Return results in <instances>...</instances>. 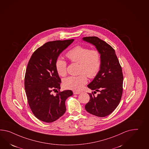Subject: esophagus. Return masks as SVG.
<instances>
[{
  "label": "esophagus",
  "mask_w": 149,
  "mask_h": 149,
  "mask_svg": "<svg viewBox=\"0 0 149 149\" xmlns=\"http://www.w3.org/2000/svg\"><path fill=\"white\" fill-rule=\"evenodd\" d=\"M73 92V94H74V95H78V94H79L80 93V92L74 91Z\"/></svg>",
  "instance_id": "34e87169"
}]
</instances>
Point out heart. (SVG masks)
Returning <instances> with one entry per match:
<instances>
[{
	"label": "heart",
	"instance_id": "b5f03b06",
	"mask_svg": "<svg viewBox=\"0 0 149 149\" xmlns=\"http://www.w3.org/2000/svg\"><path fill=\"white\" fill-rule=\"evenodd\" d=\"M69 61L78 64V76H69L63 80L64 88L79 91L87 83L88 78H94L98 75L102 66L101 54L97 49L77 45L66 54ZM56 70L61 76H65L68 72L67 61L58 58L55 62Z\"/></svg>",
	"mask_w": 149,
	"mask_h": 149
}]
</instances>
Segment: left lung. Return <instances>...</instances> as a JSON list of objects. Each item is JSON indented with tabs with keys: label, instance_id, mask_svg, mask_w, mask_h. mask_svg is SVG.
Returning a JSON list of instances; mask_svg holds the SVG:
<instances>
[{
	"label": "left lung",
	"instance_id": "obj_1",
	"mask_svg": "<svg viewBox=\"0 0 149 149\" xmlns=\"http://www.w3.org/2000/svg\"><path fill=\"white\" fill-rule=\"evenodd\" d=\"M83 40L93 44L101 54L102 66L98 75L88 88L94 90L89 93L90 99L85 106L92 115L104 117L111 114L118 107L123 94V74L115 50L97 37H85Z\"/></svg>",
	"mask_w": 149,
	"mask_h": 149
}]
</instances>
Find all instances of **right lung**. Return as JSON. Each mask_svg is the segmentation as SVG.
Listing matches in <instances>:
<instances>
[{
  "label": "right lung",
  "mask_w": 149,
  "mask_h": 149,
  "mask_svg": "<svg viewBox=\"0 0 149 149\" xmlns=\"http://www.w3.org/2000/svg\"><path fill=\"white\" fill-rule=\"evenodd\" d=\"M73 40L46 42L34 51L27 64L24 79L27 102L34 116L42 122H53L64 115L65 100L73 95L71 90L60 91L61 81L55 62ZM57 89L56 95L52 94Z\"/></svg>",
  "instance_id": "right-lung-1"
}]
</instances>
